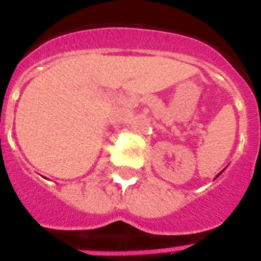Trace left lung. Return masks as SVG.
I'll return each mask as SVG.
<instances>
[{
    "label": "left lung",
    "instance_id": "left-lung-1",
    "mask_svg": "<svg viewBox=\"0 0 261 261\" xmlns=\"http://www.w3.org/2000/svg\"><path fill=\"white\" fill-rule=\"evenodd\" d=\"M220 175H221V172H220V174H218V175H217V176H220ZM217 176H216V177H217Z\"/></svg>",
    "mask_w": 261,
    "mask_h": 261
}]
</instances>
